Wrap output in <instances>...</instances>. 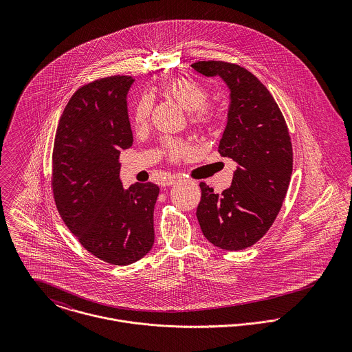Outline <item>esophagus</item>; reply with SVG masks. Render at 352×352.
<instances>
[{
	"instance_id": "obj_1",
	"label": "esophagus",
	"mask_w": 352,
	"mask_h": 352,
	"mask_svg": "<svg viewBox=\"0 0 352 352\" xmlns=\"http://www.w3.org/2000/svg\"><path fill=\"white\" fill-rule=\"evenodd\" d=\"M179 176L177 175H168L166 177H164L162 180V186L166 187V186H172V184H176L179 182Z\"/></svg>"
}]
</instances>
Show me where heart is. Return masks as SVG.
<instances>
[{
	"instance_id": "1",
	"label": "heart",
	"mask_w": 352,
	"mask_h": 352,
	"mask_svg": "<svg viewBox=\"0 0 352 352\" xmlns=\"http://www.w3.org/2000/svg\"><path fill=\"white\" fill-rule=\"evenodd\" d=\"M161 92L166 98L176 101L186 111L191 112L190 122L195 129L201 131L212 130L217 115L214 109L207 105L208 92L198 81L187 77L172 78L161 87ZM151 112V98L145 96L138 101L133 113V126L135 130L140 131L146 127ZM164 151L170 161H179L191 154V146L186 141L166 140L164 144Z\"/></svg>"
}]
</instances>
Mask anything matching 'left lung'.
<instances>
[{"label": "left lung", "instance_id": "left-lung-1", "mask_svg": "<svg viewBox=\"0 0 352 352\" xmlns=\"http://www.w3.org/2000/svg\"><path fill=\"white\" fill-rule=\"evenodd\" d=\"M191 67L206 77L219 76L230 91L218 151L237 164L222 194L199 184L197 218L211 244L241 251L268 232L286 198L293 172L289 129L272 95L247 69L223 60H199Z\"/></svg>", "mask_w": 352, "mask_h": 352}]
</instances>
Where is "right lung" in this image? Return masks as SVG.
Listing matches in <instances>:
<instances>
[{
	"label": "right lung",
	"mask_w": 352,
	"mask_h": 352,
	"mask_svg": "<svg viewBox=\"0 0 352 352\" xmlns=\"http://www.w3.org/2000/svg\"><path fill=\"white\" fill-rule=\"evenodd\" d=\"M134 80L112 76L72 96L59 119L51 187L65 225L102 261L127 265L153 247V212L160 188L120 182V151L133 145L127 92Z\"/></svg>",
	"instance_id": "1"
}]
</instances>
